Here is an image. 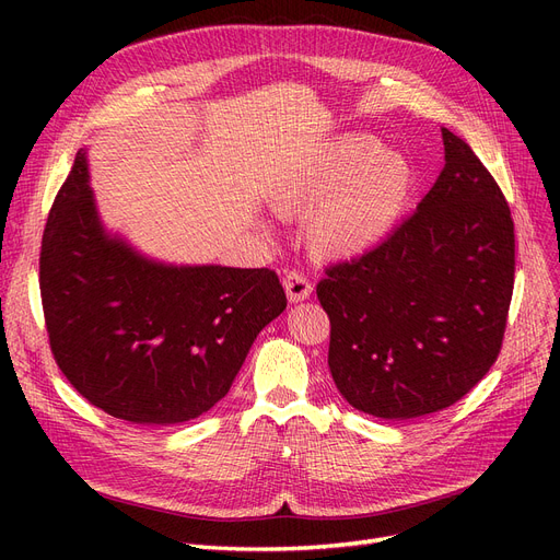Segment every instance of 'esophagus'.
Segmentation results:
<instances>
[{
  "mask_svg": "<svg viewBox=\"0 0 560 560\" xmlns=\"http://www.w3.org/2000/svg\"><path fill=\"white\" fill-rule=\"evenodd\" d=\"M283 288H285V295H288L290 302H304V300L311 298V292H313L311 281L300 270L285 272Z\"/></svg>",
  "mask_w": 560,
  "mask_h": 560,
  "instance_id": "34e87169",
  "label": "esophagus"
}]
</instances>
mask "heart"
<instances>
[{"mask_svg":"<svg viewBox=\"0 0 560 560\" xmlns=\"http://www.w3.org/2000/svg\"><path fill=\"white\" fill-rule=\"evenodd\" d=\"M378 153L370 138H345L285 163L272 176L268 201L281 215H308L306 235L317 254L359 256L386 238L413 186L406 159Z\"/></svg>","mask_w":560,"mask_h":560,"instance_id":"1","label":"heart"}]
</instances>
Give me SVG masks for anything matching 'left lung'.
I'll use <instances>...</instances> for the list:
<instances>
[{"instance_id":"obj_1","label":"left lung","mask_w":560,"mask_h":560,"mask_svg":"<svg viewBox=\"0 0 560 560\" xmlns=\"http://www.w3.org/2000/svg\"><path fill=\"white\" fill-rule=\"evenodd\" d=\"M445 167L374 249L325 270L340 395L384 420L456 404L502 351L515 281V233L502 188L465 140L443 129Z\"/></svg>"}]
</instances>
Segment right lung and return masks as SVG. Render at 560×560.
Segmentation results:
<instances>
[{"label": "right lung", "mask_w": 560, "mask_h": 560, "mask_svg": "<svg viewBox=\"0 0 560 560\" xmlns=\"http://www.w3.org/2000/svg\"><path fill=\"white\" fill-rule=\"evenodd\" d=\"M40 298L58 370L83 399L133 424H179L213 408L285 308L270 268H172L108 238L83 152L47 215Z\"/></svg>", "instance_id": "right-lung-1"}]
</instances>
